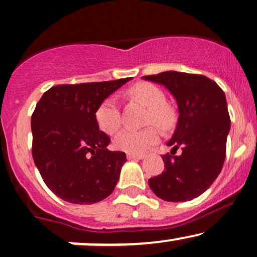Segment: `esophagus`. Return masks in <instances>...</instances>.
<instances>
[{
  "instance_id": "obj_1",
  "label": "esophagus",
  "mask_w": 257,
  "mask_h": 257,
  "mask_svg": "<svg viewBox=\"0 0 257 257\" xmlns=\"http://www.w3.org/2000/svg\"><path fill=\"white\" fill-rule=\"evenodd\" d=\"M145 156L144 155H137V153H127V159L132 161V159H143Z\"/></svg>"
}]
</instances>
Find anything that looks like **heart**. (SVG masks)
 Returning a JSON list of instances; mask_svg holds the SVG:
<instances>
[{
  "label": "heart",
  "mask_w": 257,
  "mask_h": 257,
  "mask_svg": "<svg viewBox=\"0 0 257 257\" xmlns=\"http://www.w3.org/2000/svg\"><path fill=\"white\" fill-rule=\"evenodd\" d=\"M132 99L149 107L146 124H156L162 128H170L175 122V112L166 105L164 92L150 82H139L128 89ZM94 118L98 127L107 135H114L121 125V114L114 96H108L100 102ZM159 141V131L155 126L143 130H124L115 137L114 146L128 153H142Z\"/></svg>",
  "instance_id": "heart-1"
}]
</instances>
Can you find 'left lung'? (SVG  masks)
I'll use <instances>...</instances> for the list:
<instances>
[{"mask_svg":"<svg viewBox=\"0 0 257 257\" xmlns=\"http://www.w3.org/2000/svg\"><path fill=\"white\" fill-rule=\"evenodd\" d=\"M143 78L164 85L176 98L179 111L177 127L168 143L173 149L162 156L165 169L149 179L150 188L168 202L198 197L224 164L230 130L224 92L214 80L201 74L169 71ZM179 147L182 153L175 156Z\"/></svg>","mask_w":257,"mask_h":257,"instance_id":"left-lung-1","label":"left lung"}]
</instances>
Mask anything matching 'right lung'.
<instances>
[{
    "label": "right lung",
    "mask_w": 257,
    "mask_h": 257,
    "mask_svg": "<svg viewBox=\"0 0 257 257\" xmlns=\"http://www.w3.org/2000/svg\"><path fill=\"white\" fill-rule=\"evenodd\" d=\"M131 79L53 86L36 104L33 159L46 185L63 201L92 204L114 190L126 155L107 149L111 139L99 130L94 113Z\"/></svg>",
    "instance_id": "obj_1"
}]
</instances>
